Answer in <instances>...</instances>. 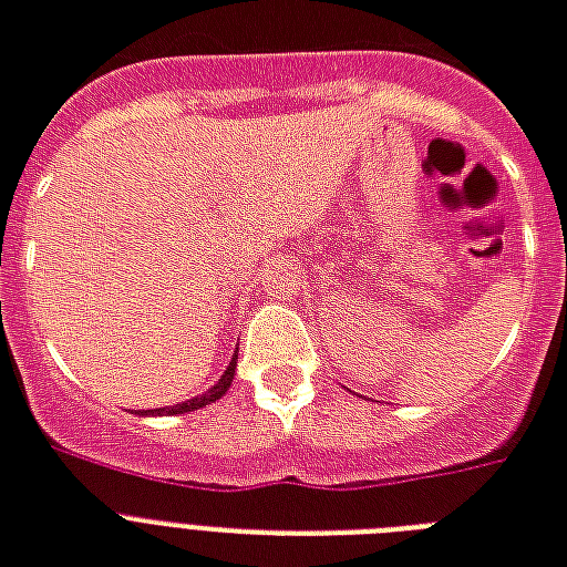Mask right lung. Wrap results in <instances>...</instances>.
I'll use <instances>...</instances> for the list:
<instances>
[{"instance_id":"1","label":"right lung","mask_w":567,"mask_h":567,"mask_svg":"<svg viewBox=\"0 0 567 567\" xmlns=\"http://www.w3.org/2000/svg\"><path fill=\"white\" fill-rule=\"evenodd\" d=\"M236 358H239V352L234 354V361H230V367H227V370H224V375L218 381H215L213 388L206 390V393H200V396H195V399H188V402H179V405H171V408H156V411H153V414H168V416H174V414H188V411H197V408H206L209 405V402H215V399H221L224 393H227V390H230V384H234V372H236ZM144 414H147V411H144Z\"/></svg>"}]
</instances>
